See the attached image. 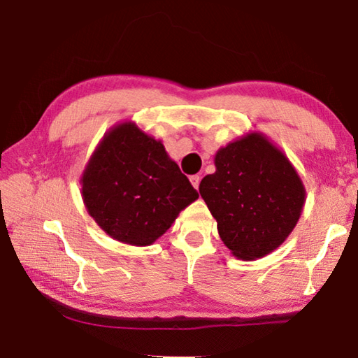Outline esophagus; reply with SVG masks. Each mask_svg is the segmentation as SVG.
I'll use <instances>...</instances> for the list:
<instances>
[{
    "label": "esophagus",
    "mask_w": 358,
    "mask_h": 358,
    "mask_svg": "<svg viewBox=\"0 0 358 358\" xmlns=\"http://www.w3.org/2000/svg\"><path fill=\"white\" fill-rule=\"evenodd\" d=\"M189 180H191L192 186L196 187V189H199V185H201V177H199V175H192V177H191Z\"/></svg>",
    "instance_id": "obj_1"
}]
</instances>
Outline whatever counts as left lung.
I'll use <instances>...</instances> for the list:
<instances>
[{"mask_svg":"<svg viewBox=\"0 0 358 358\" xmlns=\"http://www.w3.org/2000/svg\"><path fill=\"white\" fill-rule=\"evenodd\" d=\"M216 172L199 192L230 252L256 260L281 246L300 220L306 189L287 156L262 132H248L215 155Z\"/></svg>","mask_w":358,"mask_h":358,"instance_id":"1","label":"left lung"}]
</instances>
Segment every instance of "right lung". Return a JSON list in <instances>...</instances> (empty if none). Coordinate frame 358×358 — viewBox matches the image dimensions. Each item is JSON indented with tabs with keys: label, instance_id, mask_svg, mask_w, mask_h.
<instances>
[{
	"label": "right lung",
	"instance_id": "obj_1",
	"mask_svg": "<svg viewBox=\"0 0 358 358\" xmlns=\"http://www.w3.org/2000/svg\"><path fill=\"white\" fill-rule=\"evenodd\" d=\"M82 199L113 240L150 246L199 197L161 141L123 121L108 129L85 166Z\"/></svg>",
	"mask_w": 358,
	"mask_h": 358
}]
</instances>
